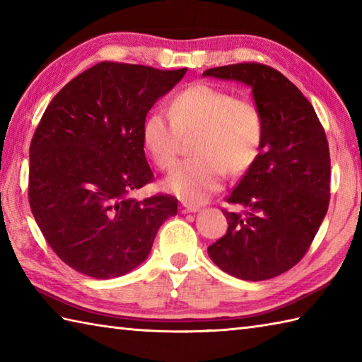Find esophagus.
Segmentation results:
<instances>
[{
    "label": "esophagus",
    "instance_id": "1",
    "mask_svg": "<svg viewBox=\"0 0 362 362\" xmlns=\"http://www.w3.org/2000/svg\"><path fill=\"white\" fill-rule=\"evenodd\" d=\"M199 210V206L197 205H188V204H182L180 205V213L182 214H187V213H197Z\"/></svg>",
    "mask_w": 362,
    "mask_h": 362
}]
</instances>
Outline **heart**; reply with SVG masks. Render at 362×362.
<instances>
[{
    "mask_svg": "<svg viewBox=\"0 0 362 362\" xmlns=\"http://www.w3.org/2000/svg\"><path fill=\"white\" fill-rule=\"evenodd\" d=\"M196 135L191 152L169 174L163 188L185 204H201L222 187L226 169L245 171L258 157L264 122L258 107L226 90L196 83L177 93L169 113L153 110L143 122L141 141L160 169H171L182 136Z\"/></svg>",
    "mask_w": 362,
    "mask_h": 362,
    "instance_id": "heart-1",
    "label": "heart"
}]
</instances>
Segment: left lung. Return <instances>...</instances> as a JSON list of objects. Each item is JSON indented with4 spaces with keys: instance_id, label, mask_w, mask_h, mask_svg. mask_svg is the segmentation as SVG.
Instances as JSON below:
<instances>
[{
    "instance_id": "left-lung-1",
    "label": "left lung",
    "mask_w": 362,
    "mask_h": 362,
    "mask_svg": "<svg viewBox=\"0 0 362 362\" xmlns=\"http://www.w3.org/2000/svg\"><path fill=\"white\" fill-rule=\"evenodd\" d=\"M202 76L247 86L264 122L258 157L227 197L243 210H222L227 233L209 255L236 279H274L303 258L327 214V135L308 99L271 66L236 64Z\"/></svg>"
}]
</instances>
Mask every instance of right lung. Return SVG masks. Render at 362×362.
I'll return each instance as SVG.
<instances>
[{
  "mask_svg": "<svg viewBox=\"0 0 362 362\" xmlns=\"http://www.w3.org/2000/svg\"><path fill=\"white\" fill-rule=\"evenodd\" d=\"M174 71L101 62L46 107L29 149V204L45 240L74 271L115 279L148 258L177 199L132 193L152 180L141 129L182 81Z\"/></svg>",
  "mask_w": 362,
  "mask_h": 362,
  "instance_id": "1",
  "label": "right lung"
}]
</instances>
